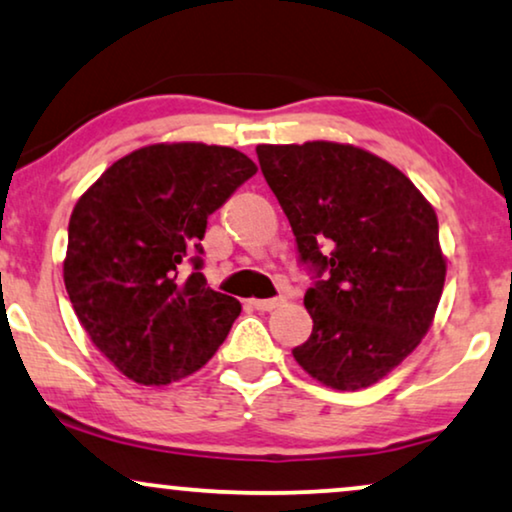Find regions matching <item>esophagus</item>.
Returning a JSON list of instances; mask_svg holds the SVG:
<instances>
[{"label":"esophagus","instance_id":"esophagus-1","mask_svg":"<svg viewBox=\"0 0 512 512\" xmlns=\"http://www.w3.org/2000/svg\"><path fill=\"white\" fill-rule=\"evenodd\" d=\"M282 301L284 298H254L251 305H254L256 310H261V313H270V310H275Z\"/></svg>","mask_w":512,"mask_h":512}]
</instances>
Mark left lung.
<instances>
[{
    "mask_svg": "<svg viewBox=\"0 0 512 512\" xmlns=\"http://www.w3.org/2000/svg\"><path fill=\"white\" fill-rule=\"evenodd\" d=\"M298 254L320 280L305 291L313 334L294 357L315 381L360 390L388 376L433 324L447 258L421 190L348 143L258 145Z\"/></svg>",
    "mask_w": 512,
    "mask_h": 512,
    "instance_id": "obj_1",
    "label": "left lung"
}]
</instances>
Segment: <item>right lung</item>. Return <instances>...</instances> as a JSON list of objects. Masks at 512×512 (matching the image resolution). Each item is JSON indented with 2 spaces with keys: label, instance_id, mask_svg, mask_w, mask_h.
Here are the masks:
<instances>
[{
  "label": "right lung",
  "instance_id": "1",
  "mask_svg": "<svg viewBox=\"0 0 512 512\" xmlns=\"http://www.w3.org/2000/svg\"><path fill=\"white\" fill-rule=\"evenodd\" d=\"M256 174L235 148L155 143L117 159L77 199L63 280L75 315L101 353L141 386L202 369L242 313L181 263L207 218ZM202 261L195 258V270Z\"/></svg>",
  "mask_w": 512,
  "mask_h": 512
}]
</instances>
